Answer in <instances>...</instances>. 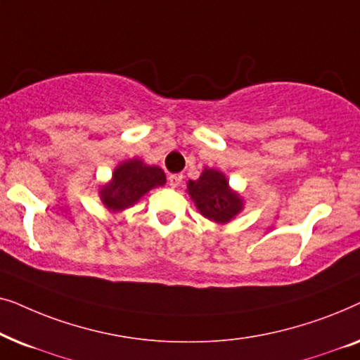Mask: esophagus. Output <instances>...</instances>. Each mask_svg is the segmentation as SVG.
Instances as JSON below:
<instances>
[{"mask_svg":"<svg viewBox=\"0 0 360 360\" xmlns=\"http://www.w3.org/2000/svg\"><path fill=\"white\" fill-rule=\"evenodd\" d=\"M181 180H184V176H181L180 174H174L169 176V185L172 186V188H176L181 184Z\"/></svg>","mask_w":360,"mask_h":360,"instance_id":"34e87169","label":"esophagus"}]
</instances>
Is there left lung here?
Listing matches in <instances>:
<instances>
[{"mask_svg": "<svg viewBox=\"0 0 360 360\" xmlns=\"http://www.w3.org/2000/svg\"><path fill=\"white\" fill-rule=\"evenodd\" d=\"M190 195L201 216L216 224H228L244 210V198L231 188L228 176L218 169L205 167L198 180L186 181Z\"/></svg>", "mask_w": 360, "mask_h": 360, "instance_id": "1", "label": "left lung"}]
</instances>
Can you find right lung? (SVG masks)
I'll return each mask as SVG.
<instances>
[{"label":"right lung","instance_id":"add662e5","mask_svg":"<svg viewBox=\"0 0 360 360\" xmlns=\"http://www.w3.org/2000/svg\"><path fill=\"white\" fill-rule=\"evenodd\" d=\"M160 167L147 165L142 159H127L112 172L111 180L98 190L101 203L111 213H120L134 206L152 188L165 185Z\"/></svg>","mask_w":360,"mask_h":360}]
</instances>
